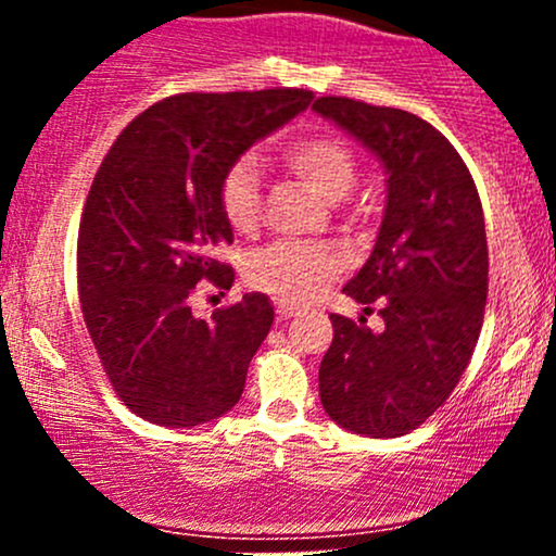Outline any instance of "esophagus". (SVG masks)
I'll use <instances>...</instances> for the list:
<instances>
[{"label": "esophagus", "instance_id": "1", "mask_svg": "<svg viewBox=\"0 0 556 556\" xmlns=\"http://www.w3.org/2000/svg\"><path fill=\"white\" fill-rule=\"evenodd\" d=\"M298 314H300V308H295V305L282 303V300H279V303H277V318H279V321H287V318H292V316H298Z\"/></svg>", "mask_w": 556, "mask_h": 556}]
</instances>
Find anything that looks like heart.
Masks as SVG:
<instances>
[{"label":"heart","instance_id":"1","mask_svg":"<svg viewBox=\"0 0 556 556\" xmlns=\"http://www.w3.org/2000/svg\"><path fill=\"white\" fill-rule=\"evenodd\" d=\"M282 164L308 182L327 201H342L353 190L358 164L348 143L329 136H308L285 146ZM219 208L235 232H253L261 219V180L251 159H238L219 182ZM342 269L340 256L327 245L300 240H277L258 248L245 264V279L253 290L305 305L316 300Z\"/></svg>","mask_w":556,"mask_h":556}]
</instances>
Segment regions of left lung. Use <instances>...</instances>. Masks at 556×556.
<instances>
[{
  "label": "left lung",
  "instance_id": "obj_1",
  "mask_svg": "<svg viewBox=\"0 0 556 556\" xmlns=\"http://www.w3.org/2000/svg\"><path fill=\"white\" fill-rule=\"evenodd\" d=\"M314 110L358 138L387 172V208L363 269L342 287L380 308L382 329L331 314L318 394L353 433L392 439L418 429L457 387L489 292L483 208L468 167L437 127L410 112L321 96Z\"/></svg>",
  "mask_w": 556,
  "mask_h": 556
}]
</instances>
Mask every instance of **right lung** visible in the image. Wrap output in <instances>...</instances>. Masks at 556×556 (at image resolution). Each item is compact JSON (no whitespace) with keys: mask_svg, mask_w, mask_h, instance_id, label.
I'll return each instance as SVG.
<instances>
[{"mask_svg":"<svg viewBox=\"0 0 556 556\" xmlns=\"http://www.w3.org/2000/svg\"><path fill=\"white\" fill-rule=\"evenodd\" d=\"M314 101L303 88L180 93L140 112L96 172L78 229V295L96 353L136 416L190 429L238 405L269 334L264 292L198 318V282L229 290L225 169Z\"/></svg>","mask_w":556,"mask_h":556,"instance_id":"1","label":"right lung"}]
</instances>
